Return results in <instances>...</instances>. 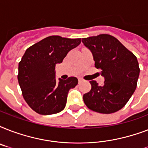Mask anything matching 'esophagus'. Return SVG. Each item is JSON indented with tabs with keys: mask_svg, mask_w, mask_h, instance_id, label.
I'll list each match as a JSON object with an SVG mask.
<instances>
[{
	"mask_svg": "<svg viewBox=\"0 0 148 148\" xmlns=\"http://www.w3.org/2000/svg\"><path fill=\"white\" fill-rule=\"evenodd\" d=\"M83 81H84V80L83 78H81V77H79V78H78V82H79V83H82Z\"/></svg>",
	"mask_w": 148,
	"mask_h": 148,
	"instance_id": "esophagus-1",
	"label": "esophagus"
}]
</instances>
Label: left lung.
Returning a JSON list of instances; mask_svg holds the SVG:
<instances>
[{"instance_id":"obj_1","label":"left lung","mask_w":148,"mask_h":148,"mask_svg":"<svg viewBox=\"0 0 148 148\" xmlns=\"http://www.w3.org/2000/svg\"><path fill=\"white\" fill-rule=\"evenodd\" d=\"M91 51L96 68H101L105 81L98 85L90 81L91 89L83 96L90 110L111 114L124 108L137 88L140 73L136 56L114 37L102 34L82 38Z\"/></svg>"}]
</instances>
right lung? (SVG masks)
<instances>
[{
  "label": "right lung",
  "mask_w": 148,
  "mask_h": 148,
  "mask_svg": "<svg viewBox=\"0 0 148 148\" xmlns=\"http://www.w3.org/2000/svg\"><path fill=\"white\" fill-rule=\"evenodd\" d=\"M81 42V38L50 36L28 47L22 57L18 83L27 103L39 114H53L65 108L68 91L78 80L70 77L57 81L55 67Z\"/></svg>",
  "instance_id": "add662e5"
}]
</instances>
